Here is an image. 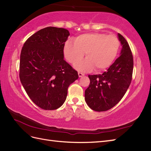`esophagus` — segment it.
<instances>
[{
    "label": "esophagus",
    "instance_id": "1",
    "mask_svg": "<svg viewBox=\"0 0 151 151\" xmlns=\"http://www.w3.org/2000/svg\"><path fill=\"white\" fill-rule=\"evenodd\" d=\"M78 76H79V77H82V76H84L85 75H84V73H80V72H78Z\"/></svg>",
    "mask_w": 151,
    "mask_h": 151
}]
</instances>
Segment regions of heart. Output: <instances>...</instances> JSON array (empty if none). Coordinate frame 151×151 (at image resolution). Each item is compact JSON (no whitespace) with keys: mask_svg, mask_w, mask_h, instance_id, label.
<instances>
[{"mask_svg":"<svg viewBox=\"0 0 151 151\" xmlns=\"http://www.w3.org/2000/svg\"><path fill=\"white\" fill-rule=\"evenodd\" d=\"M120 42L112 35L101 33L82 34L76 37L74 42L67 41L64 46L65 58L72 64L81 61L84 53L87 58L75 65L79 71H86L94 68L96 71L106 69L116 57Z\"/></svg>","mask_w":151,"mask_h":151,"instance_id":"1","label":"heart"}]
</instances>
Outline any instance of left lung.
Listing matches in <instances>:
<instances>
[{
    "label": "left lung",
    "mask_w": 151,
    "mask_h": 151,
    "mask_svg": "<svg viewBox=\"0 0 151 151\" xmlns=\"http://www.w3.org/2000/svg\"><path fill=\"white\" fill-rule=\"evenodd\" d=\"M118 35L122 45L121 55L103 74L88 75L90 83L85 91V100L95 111H106L115 106L131 82L132 53L125 38L120 33Z\"/></svg>",
    "instance_id": "8db88e82"
}]
</instances>
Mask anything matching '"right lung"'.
Here are the masks:
<instances>
[{"instance_id":"obj_1","label":"right lung","mask_w":151,"mask_h":151,"mask_svg":"<svg viewBox=\"0 0 151 151\" xmlns=\"http://www.w3.org/2000/svg\"><path fill=\"white\" fill-rule=\"evenodd\" d=\"M69 35L64 28L47 27L27 39L21 51L19 77L33 102L44 110H55L65 101L69 85L78 72L64 59Z\"/></svg>"}]
</instances>
